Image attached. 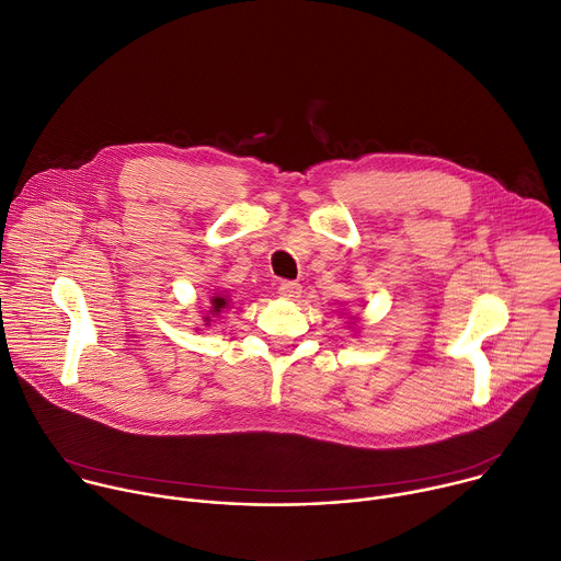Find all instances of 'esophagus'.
Instances as JSON below:
<instances>
[{"label": "esophagus", "instance_id": "obj_1", "mask_svg": "<svg viewBox=\"0 0 561 561\" xmlns=\"http://www.w3.org/2000/svg\"><path fill=\"white\" fill-rule=\"evenodd\" d=\"M279 295L284 299H297L301 295V286L297 282H282L279 284Z\"/></svg>", "mask_w": 561, "mask_h": 561}]
</instances>
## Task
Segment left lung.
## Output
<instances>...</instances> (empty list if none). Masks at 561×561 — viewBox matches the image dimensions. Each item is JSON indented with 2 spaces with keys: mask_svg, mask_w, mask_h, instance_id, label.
Here are the masks:
<instances>
[{
  "mask_svg": "<svg viewBox=\"0 0 561 561\" xmlns=\"http://www.w3.org/2000/svg\"><path fill=\"white\" fill-rule=\"evenodd\" d=\"M348 324L353 327V331L358 329V316H351V318H348ZM355 333H358V331H355Z\"/></svg>",
  "mask_w": 561,
  "mask_h": 561,
  "instance_id": "8db88e82",
  "label": "left lung"
}]
</instances>
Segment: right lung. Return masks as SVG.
I'll use <instances>...</instances> for the list:
<instances>
[{
	"mask_svg": "<svg viewBox=\"0 0 561 561\" xmlns=\"http://www.w3.org/2000/svg\"><path fill=\"white\" fill-rule=\"evenodd\" d=\"M232 297L228 295V290H217V293H213V297H210V301H208V307H203V311H201V316H203V324L206 327H210L215 320L213 318H219L224 311H228V309H232Z\"/></svg>",
	"mask_w": 561,
	"mask_h": 561,
	"instance_id": "obj_1",
	"label": "right lung"
}]
</instances>
